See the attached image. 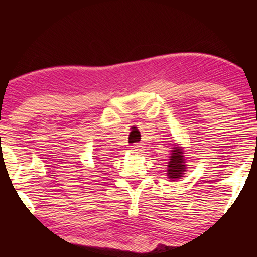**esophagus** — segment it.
Segmentation results:
<instances>
[{"label":"esophagus","instance_id":"obj_1","mask_svg":"<svg viewBox=\"0 0 257 257\" xmlns=\"http://www.w3.org/2000/svg\"><path fill=\"white\" fill-rule=\"evenodd\" d=\"M131 151L133 152V153H140L141 151H143V149H141V146L140 145H134V146H132L131 147Z\"/></svg>","mask_w":257,"mask_h":257}]
</instances>
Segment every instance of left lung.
<instances>
[{"mask_svg": "<svg viewBox=\"0 0 257 257\" xmlns=\"http://www.w3.org/2000/svg\"><path fill=\"white\" fill-rule=\"evenodd\" d=\"M185 157L181 149L174 147L170 161L168 163V176L172 180L180 179L185 173Z\"/></svg>", "mask_w": 257, "mask_h": 257, "instance_id": "obj_1", "label": "left lung"}]
</instances>
